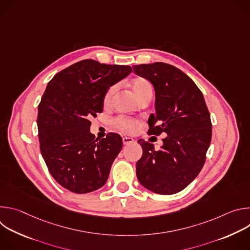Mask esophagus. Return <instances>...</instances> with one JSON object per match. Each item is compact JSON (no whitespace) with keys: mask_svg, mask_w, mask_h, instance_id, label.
I'll return each instance as SVG.
<instances>
[{"mask_svg":"<svg viewBox=\"0 0 250 250\" xmlns=\"http://www.w3.org/2000/svg\"><path fill=\"white\" fill-rule=\"evenodd\" d=\"M134 141V139L132 137H129V136H124L123 137V142L124 145H129V144H132V142Z\"/></svg>","mask_w":250,"mask_h":250,"instance_id":"34e87169","label":"esophagus"}]
</instances>
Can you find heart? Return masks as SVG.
Instances as JSON below:
<instances>
[{
	"label": "heart",
	"instance_id": "heart-1",
	"mask_svg": "<svg viewBox=\"0 0 250 250\" xmlns=\"http://www.w3.org/2000/svg\"><path fill=\"white\" fill-rule=\"evenodd\" d=\"M130 88L131 91L133 93V95L135 96L136 100H139L140 98H144L146 96H152L153 93V89H152V85L150 84V82L145 78H135L134 80H132L131 84H130ZM116 87H112L110 88L108 91H106L104 97V104H108L111 100L112 97L115 93ZM115 125L118 128H120L123 131H132L135 127V123L133 121L125 119V118H118L115 122Z\"/></svg>",
	"mask_w": 250,
	"mask_h": 250
}]
</instances>
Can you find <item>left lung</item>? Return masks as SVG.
<instances>
[{"mask_svg": "<svg viewBox=\"0 0 250 250\" xmlns=\"http://www.w3.org/2000/svg\"><path fill=\"white\" fill-rule=\"evenodd\" d=\"M132 68L155 91V115L148 119V133L167 134L158 151L148 141H137L142 147L136 162L137 179L153 193H178L202 170L210 144V116L204 96L189 76L170 64L155 62Z\"/></svg>", "mask_w": 250, "mask_h": 250, "instance_id": "8db88e82", "label": "left lung"}]
</instances>
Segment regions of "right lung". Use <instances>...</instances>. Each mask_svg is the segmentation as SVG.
<instances>
[{"mask_svg": "<svg viewBox=\"0 0 250 250\" xmlns=\"http://www.w3.org/2000/svg\"><path fill=\"white\" fill-rule=\"evenodd\" d=\"M131 72L127 65L85 59L60 71L47 84L37 121L41 151L51 176L65 189L86 194L108 180L123 139L114 132L96 138L89 119L103 112L110 87Z\"/></svg>", "mask_w": 250, "mask_h": 250, "instance_id": "obj_1", "label": "right lung"}]
</instances>
